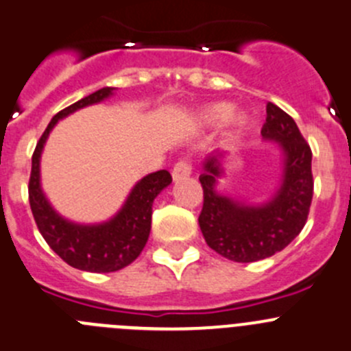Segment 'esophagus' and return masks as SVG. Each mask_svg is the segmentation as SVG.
Masks as SVG:
<instances>
[{
  "mask_svg": "<svg viewBox=\"0 0 351 351\" xmlns=\"http://www.w3.org/2000/svg\"><path fill=\"white\" fill-rule=\"evenodd\" d=\"M192 173V166L191 162L186 159H180L178 162L175 165V168H173V180L175 182H178V180H183L186 178V176H191Z\"/></svg>",
  "mask_w": 351,
  "mask_h": 351,
  "instance_id": "esophagus-1",
  "label": "esophagus"
}]
</instances>
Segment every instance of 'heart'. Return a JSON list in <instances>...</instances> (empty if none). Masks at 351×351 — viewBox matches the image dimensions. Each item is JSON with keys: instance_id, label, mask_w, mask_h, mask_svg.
Here are the masks:
<instances>
[{"instance_id": "obj_1", "label": "heart", "mask_w": 351, "mask_h": 351, "mask_svg": "<svg viewBox=\"0 0 351 351\" xmlns=\"http://www.w3.org/2000/svg\"><path fill=\"white\" fill-rule=\"evenodd\" d=\"M202 116H204V119L209 121V123H220V121L227 119V117L230 116V106H228V104H216V106L208 107V109L202 112ZM230 121L234 126L241 128L247 123V117H245V114H232Z\"/></svg>"}]
</instances>
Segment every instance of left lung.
<instances>
[{
    "instance_id": "8db88e82",
    "label": "left lung",
    "mask_w": 351,
    "mask_h": 351,
    "mask_svg": "<svg viewBox=\"0 0 351 351\" xmlns=\"http://www.w3.org/2000/svg\"><path fill=\"white\" fill-rule=\"evenodd\" d=\"M261 136L279 143L284 154L279 191L267 202L244 204L218 194L221 152L204 160V173L199 176L204 192L199 215L202 235L211 250L237 263L265 260L291 244L306 223L313 197L312 150L293 117L268 101Z\"/></svg>"
}]
</instances>
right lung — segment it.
Here are the masks:
<instances>
[{"mask_svg": "<svg viewBox=\"0 0 351 351\" xmlns=\"http://www.w3.org/2000/svg\"><path fill=\"white\" fill-rule=\"evenodd\" d=\"M116 88H101L76 104L55 114L39 138L32 154V169L29 178V204L43 239L67 265L84 271L109 274L128 267L140 256L145 247L152 221V202L171 183L166 169L143 176L128 195L123 208L109 221L97 225H81L62 218L47 195L43 194L39 180V159L50 131L60 119L86 106L106 100Z\"/></svg>", "mask_w": 351, "mask_h": 351, "instance_id": "add662e5", "label": "right lung"}]
</instances>
